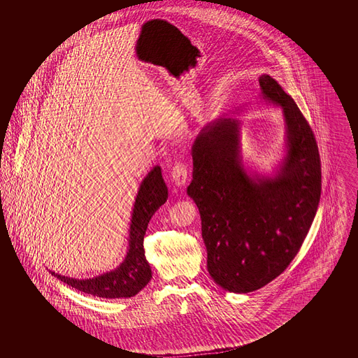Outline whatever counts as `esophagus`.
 I'll return each instance as SVG.
<instances>
[{"mask_svg": "<svg viewBox=\"0 0 358 358\" xmlns=\"http://www.w3.org/2000/svg\"><path fill=\"white\" fill-rule=\"evenodd\" d=\"M172 180H173L174 185L178 187L186 184L187 168L182 162H177L174 164L173 169H172Z\"/></svg>", "mask_w": 358, "mask_h": 358, "instance_id": "esophagus-1", "label": "esophagus"}]
</instances>
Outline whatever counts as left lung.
Listing matches in <instances>:
<instances>
[{"label":"left lung","mask_w":358,"mask_h":358,"mask_svg":"<svg viewBox=\"0 0 358 358\" xmlns=\"http://www.w3.org/2000/svg\"><path fill=\"white\" fill-rule=\"evenodd\" d=\"M262 98L282 108L286 156L274 176L248 173L240 156V122L222 117L196 136L187 195L202 220L207 269L220 287L250 293L277 278L301 250L322 192L315 135L303 114L269 75Z\"/></svg>","instance_id":"left-lung-1"}]
</instances>
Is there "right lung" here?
<instances>
[{
    "instance_id": "obj_1",
    "label": "right lung",
    "mask_w": 358,
    "mask_h": 358,
    "mask_svg": "<svg viewBox=\"0 0 358 358\" xmlns=\"http://www.w3.org/2000/svg\"><path fill=\"white\" fill-rule=\"evenodd\" d=\"M168 198V187L164 182L162 168L156 165L143 180L136 195L131 217L129 252L115 271L103 273L94 278L76 280L51 274L62 282L83 293L99 298H130L151 281L152 271L143 248V240L152 215L163 206Z\"/></svg>"
}]
</instances>
